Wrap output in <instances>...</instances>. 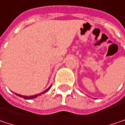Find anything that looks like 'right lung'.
Wrapping results in <instances>:
<instances>
[{"label": "right lung", "instance_id": "add662e5", "mask_svg": "<svg viewBox=\"0 0 125 125\" xmlns=\"http://www.w3.org/2000/svg\"><path fill=\"white\" fill-rule=\"evenodd\" d=\"M51 87V86L49 88H48L46 90H45L44 92H42V93H41L40 94H35V95H32V96H24V95H21V94H15L16 95H18V96H19V97H22V98H24V99H28V100H31V99H33V98H35V97H37L38 95H40L42 93H46L47 91H48L50 90V88Z\"/></svg>", "mask_w": 125, "mask_h": 125}]
</instances>
